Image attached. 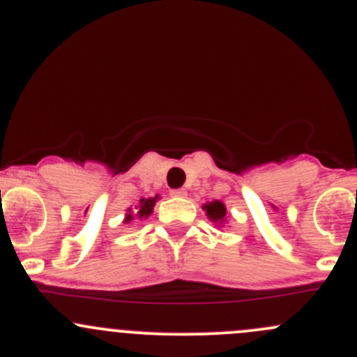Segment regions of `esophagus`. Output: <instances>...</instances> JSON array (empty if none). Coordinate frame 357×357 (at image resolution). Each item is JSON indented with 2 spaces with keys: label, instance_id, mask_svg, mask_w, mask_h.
<instances>
[{
  "label": "esophagus",
  "instance_id": "obj_1",
  "mask_svg": "<svg viewBox=\"0 0 357 357\" xmlns=\"http://www.w3.org/2000/svg\"><path fill=\"white\" fill-rule=\"evenodd\" d=\"M171 197H174V199H183V197H186V190H171Z\"/></svg>",
  "mask_w": 357,
  "mask_h": 357
}]
</instances>
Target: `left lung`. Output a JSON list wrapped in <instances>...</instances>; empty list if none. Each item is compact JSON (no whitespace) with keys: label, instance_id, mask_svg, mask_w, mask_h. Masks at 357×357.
<instances>
[{"label":"left lung","instance_id":"8db88e82","mask_svg":"<svg viewBox=\"0 0 357 357\" xmlns=\"http://www.w3.org/2000/svg\"><path fill=\"white\" fill-rule=\"evenodd\" d=\"M202 209L206 211V216L209 218L216 227L223 228L225 225H227V218L230 216V214H228L227 207H225V204L221 202V200H213V202L204 204Z\"/></svg>","mask_w":357,"mask_h":357}]
</instances>
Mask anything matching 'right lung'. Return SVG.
<instances>
[{
  "label": "right lung",
  "mask_w": 357,
  "mask_h": 357,
  "mask_svg": "<svg viewBox=\"0 0 357 357\" xmlns=\"http://www.w3.org/2000/svg\"><path fill=\"white\" fill-rule=\"evenodd\" d=\"M158 199H160L158 195L150 197V199H139V204H137L134 209L132 207H129V209H127L126 218H123V223L129 225L130 221H134V220H146V218H150V214L153 213V207H155V204H157Z\"/></svg>",
  "instance_id": "add662e5"
}]
</instances>
